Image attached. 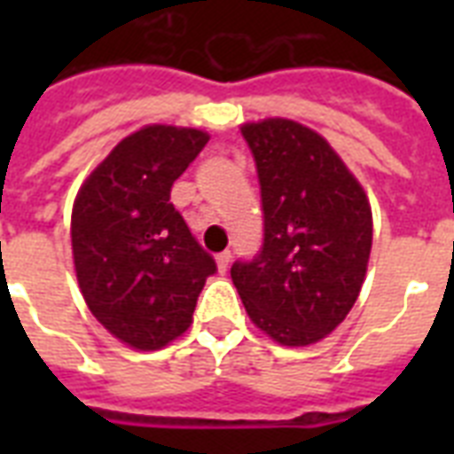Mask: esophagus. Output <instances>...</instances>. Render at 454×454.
<instances>
[{"mask_svg":"<svg viewBox=\"0 0 454 454\" xmlns=\"http://www.w3.org/2000/svg\"><path fill=\"white\" fill-rule=\"evenodd\" d=\"M231 259H233V254H231V252H221V254L216 256V266H219V273H226L228 266H231Z\"/></svg>","mask_w":454,"mask_h":454,"instance_id":"esophagus-1","label":"esophagus"}]
</instances>
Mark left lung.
Returning <instances> with one entry per match:
<instances>
[{
	"label": "left lung",
	"mask_w": 454,
	"mask_h": 454,
	"mask_svg": "<svg viewBox=\"0 0 454 454\" xmlns=\"http://www.w3.org/2000/svg\"><path fill=\"white\" fill-rule=\"evenodd\" d=\"M262 185L263 245L231 269L252 323L285 346L327 337L358 299L372 209L330 144L292 120L242 127Z\"/></svg>",
	"instance_id": "8db88e82"
}]
</instances>
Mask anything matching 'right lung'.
<instances>
[{
	"instance_id": "right-lung-1",
	"label": "right lung",
	"mask_w": 454,
	"mask_h": 454,
	"mask_svg": "<svg viewBox=\"0 0 454 454\" xmlns=\"http://www.w3.org/2000/svg\"><path fill=\"white\" fill-rule=\"evenodd\" d=\"M205 131L151 124L113 148L77 192L73 256L96 320L120 341L155 351L192 323L216 262L169 202Z\"/></svg>"
}]
</instances>
